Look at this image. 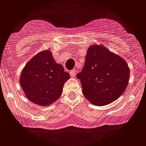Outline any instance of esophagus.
I'll return each mask as SVG.
<instances>
[{"mask_svg": "<svg viewBox=\"0 0 146 146\" xmlns=\"http://www.w3.org/2000/svg\"><path fill=\"white\" fill-rule=\"evenodd\" d=\"M70 76L72 77H74L76 76V69H73L71 70L70 71Z\"/></svg>", "mask_w": 146, "mask_h": 146, "instance_id": "obj_1", "label": "esophagus"}]
</instances>
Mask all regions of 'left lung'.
<instances>
[{
	"mask_svg": "<svg viewBox=\"0 0 146 146\" xmlns=\"http://www.w3.org/2000/svg\"><path fill=\"white\" fill-rule=\"evenodd\" d=\"M129 76L127 63L122 58L94 44L88 48L84 67L76 76L84 97L94 105L104 106L123 94Z\"/></svg>",
	"mask_w": 146,
	"mask_h": 146,
	"instance_id": "obj_1",
	"label": "left lung"
}]
</instances>
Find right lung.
I'll list each match as a JSON object with an SVG mask.
<instances>
[{"label":"right lung","instance_id":"obj_1","mask_svg":"<svg viewBox=\"0 0 146 146\" xmlns=\"http://www.w3.org/2000/svg\"><path fill=\"white\" fill-rule=\"evenodd\" d=\"M69 73L56 64L52 52L42 51L34 56L22 70L19 82L26 97L41 106L50 105L62 95Z\"/></svg>","mask_w":146,"mask_h":146}]
</instances>
